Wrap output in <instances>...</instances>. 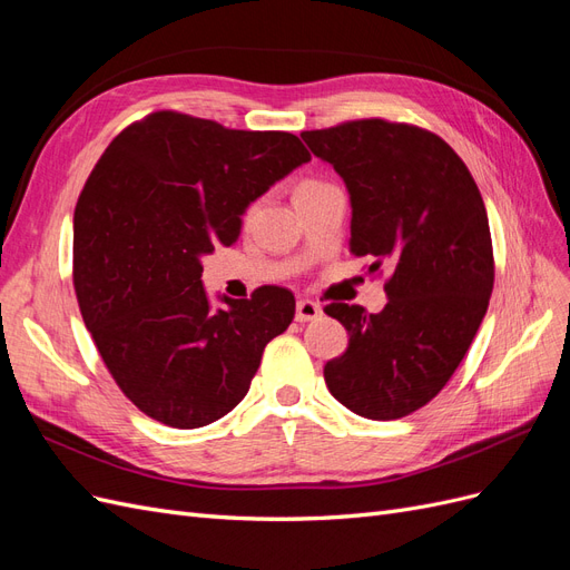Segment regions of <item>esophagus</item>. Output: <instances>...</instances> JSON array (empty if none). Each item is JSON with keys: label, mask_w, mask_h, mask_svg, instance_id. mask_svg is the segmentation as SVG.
I'll return each instance as SVG.
<instances>
[{"label": "esophagus", "mask_w": 570, "mask_h": 570, "mask_svg": "<svg viewBox=\"0 0 570 570\" xmlns=\"http://www.w3.org/2000/svg\"><path fill=\"white\" fill-rule=\"evenodd\" d=\"M318 316H323V308L312 302V299H299L297 302V308H295V318L299 323H308V321H316Z\"/></svg>", "instance_id": "esophagus-1"}]
</instances>
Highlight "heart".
Returning <instances> with one entry per match:
<instances>
[{
    "instance_id": "obj_1",
    "label": "heart",
    "mask_w": 570,
    "mask_h": 570,
    "mask_svg": "<svg viewBox=\"0 0 570 570\" xmlns=\"http://www.w3.org/2000/svg\"><path fill=\"white\" fill-rule=\"evenodd\" d=\"M321 183H314V180H304L299 187H297V193H302V189H312V187H318Z\"/></svg>"
}]
</instances>
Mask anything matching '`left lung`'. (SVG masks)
<instances>
[{
    "instance_id": "obj_1",
    "label": "left lung",
    "mask_w": 570,
    "mask_h": 570,
    "mask_svg": "<svg viewBox=\"0 0 570 570\" xmlns=\"http://www.w3.org/2000/svg\"><path fill=\"white\" fill-rule=\"evenodd\" d=\"M302 140L347 187L352 254L371 256V271L392 266L381 314L325 306L350 333L347 352L323 368L325 385L358 416L402 419L446 385L488 312L485 204L459 154L428 130L368 118Z\"/></svg>"
}]
</instances>
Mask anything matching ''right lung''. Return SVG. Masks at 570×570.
Masks as SVG:
<instances>
[{
    "label": "right lung",
    "instance_id": "obj_1",
    "mask_svg": "<svg viewBox=\"0 0 570 570\" xmlns=\"http://www.w3.org/2000/svg\"><path fill=\"white\" fill-rule=\"evenodd\" d=\"M306 161L292 132L176 111L132 124L101 154L73 216V283L109 373L149 419L189 430L226 416L295 318V297L275 285L218 295L214 312L202 258L230 247L249 204Z\"/></svg>",
    "mask_w": 570,
    "mask_h": 570
}]
</instances>
